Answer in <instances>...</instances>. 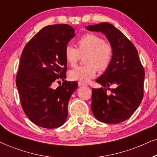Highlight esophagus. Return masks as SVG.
Instances as JSON below:
<instances>
[{
    "label": "esophagus",
    "mask_w": 157,
    "mask_h": 157,
    "mask_svg": "<svg viewBox=\"0 0 157 157\" xmlns=\"http://www.w3.org/2000/svg\"><path fill=\"white\" fill-rule=\"evenodd\" d=\"M78 85L80 87H81V86H87V85L85 84V83L82 82H78Z\"/></svg>",
    "instance_id": "1"
}]
</instances>
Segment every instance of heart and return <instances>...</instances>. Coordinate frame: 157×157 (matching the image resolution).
Segmentation results:
<instances>
[{
    "label": "heart",
    "instance_id": "b5f03b06",
    "mask_svg": "<svg viewBox=\"0 0 157 157\" xmlns=\"http://www.w3.org/2000/svg\"><path fill=\"white\" fill-rule=\"evenodd\" d=\"M85 56L86 64L77 66L69 72L71 79L87 82L95 77L97 70L104 72L109 67L113 58V49L110 43L95 33H86L77 41V49L67 44L64 57L70 66H75L81 55Z\"/></svg>",
    "mask_w": 157,
    "mask_h": 157
}]
</instances>
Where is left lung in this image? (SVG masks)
Listing matches in <instances>:
<instances>
[{
  "label": "left lung",
  "instance_id": "obj_1",
  "mask_svg": "<svg viewBox=\"0 0 157 157\" xmlns=\"http://www.w3.org/2000/svg\"><path fill=\"white\" fill-rule=\"evenodd\" d=\"M86 29L105 34L113 49L110 67L96 79L103 87L93 88L92 112L101 122L119 124L132 116L143 99L144 67L135 46L113 25L100 23ZM111 85L114 89L109 88ZM107 90L112 94H108Z\"/></svg>",
  "mask_w": 157,
  "mask_h": 157
}]
</instances>
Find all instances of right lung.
Instances as JSON below:
<instances>
[{
	"label": "right lung",
	"mask_w": 157,
	"mask_h": 157,
	"mask_svg": "<svg viewBox=\"0 0 157 157\" xmlns=\"http://www.w3.org/2000/svg\"><path fill=\"white\" fill-rule=\"evenodd\" d=\"M75 36L70 25H50L39 31L22 52L16 76L21 104L31 122L42 128H58L67 118L69 100L78 85L76 81H64V49ZM60 80L64 81L62 85ZM55 82L61 85L54 89Z\"/></svg>",
	"instance_id": "obj_1"
}]
</instances>
